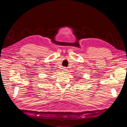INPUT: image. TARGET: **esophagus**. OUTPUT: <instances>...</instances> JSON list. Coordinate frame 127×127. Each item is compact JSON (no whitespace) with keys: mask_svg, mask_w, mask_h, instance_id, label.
Returning a JSON list of instances; mask_svg holds the SVG:
<instances>
[{"mask_svg":"<svg viewBox=\"0 0 127 127\" xmlns=\"http://www.w3.org/2000/svg\"><path fill=\"white\" fill-rule=\"evenodd\" d=\"M63 71H67L66 68H65V67H64V68H63Z\"/></svg>","mask_w":127,"mask_h":127,"instance_id":"obj_1","label":"esophagus"}]
</instances>
